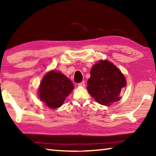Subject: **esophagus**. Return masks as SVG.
I'll use <instances>...</instances> for the list:
<instances>
[{
	"instance_id": "1",
	"label": "esophagus",
	"mask_w": 156,
	"mask_h": 156,
	"mask_svg": "<svg viewBox=\"0 0 156 156\" xmlns=\"http://www.w3.org/2000/svg\"><path fill=\"white\" fill-rule=\"evenodd\" d=\"M84 84H84V82L83 81V82H81V83H79L78 85H79V86H81V87H84Z\"/></svg>"
}]
</instances>
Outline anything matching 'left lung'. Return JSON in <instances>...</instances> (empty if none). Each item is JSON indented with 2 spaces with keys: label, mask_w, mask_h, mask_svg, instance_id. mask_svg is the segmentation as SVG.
Returning a JSON list of instances; mask_svg holds the SVG:
<instances>
[{
  "label": "left lung",
  "mask_w": 156,
  "mask_h": 156,
  "mask_svg": "<svg viewBox=\"0 0 156 156\" xmlns=\"http://www.w3.org/2000/svg\"><path fill=\"white\" fill-rule=\"evenodd\" d=\"M87 90L96 101L107 106L120 99L121 89L126 82L125 76L112 62L100 60L91 69Z\"/></svg>",
  "instance_id": "left-lung-1"
}]
</instances>
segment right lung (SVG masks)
Wrapping results in <instances>:
<instances>
[{"label":"right lung","mask_w":156,"mask_h":156,"mask_svg":"<svg viewBox=\"0 0 156 156\" xmlns=\"http://www.w3.org/2000/svg\"><path fill=\"white\" fill-rule=\"evenodd\" d=\"M74 88L69 79L60 72L51 71L44 76L38 89L39 98L47 107H61L66 97Z\"/></svg>","instance_id":"1"}]
</instances>
